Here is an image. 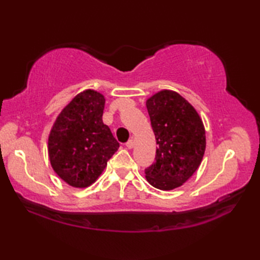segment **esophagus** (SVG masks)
<instances>
[{"mask_svg": "<svg viewBox=\"0 0 260 260\" xmlns=\"http://www.w3.org/2000/svg\"><path fill=\"white\" fill-rule=\"evenodd\" d=\"M134 145H135V142H134L133 140H129L128 142L126 143V147H127V148H129V150H131V148H133V147H134Z\"/></svg>", "mask_w": 260, "mask_h": 260, "instance_id": "esophagus-1", "label": "esophagus"}]
</instances>
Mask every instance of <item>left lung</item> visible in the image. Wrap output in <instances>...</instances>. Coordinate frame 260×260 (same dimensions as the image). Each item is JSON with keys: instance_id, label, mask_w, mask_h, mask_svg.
I'll use <instances>...</instances> for the list:
<instances>
[{"instance_id": "obj_1", "label": "left lung", "mask_w": 260, "mask_h": 260, "mask_svg": "<svg viewBox=\"0 0 260 260\" xmlns=\"http://www.w3.org/2000/svg\"><path fill=\"white\" fill-rule=\"evenodd\" d=\"M156 140L155 162L145 170L152 186L170 191L181 186L200 167L206 129L196 108L173 90L163 89L146 101Z\"/></svg>"}]
</instances>
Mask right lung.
<instances>
[{
	"instance_id": "add662e5",
	"label": "right lung",
	"mask_w": 260,
	"mask_h": 260,
	"mask_svg": "<svg viewBox=\"0 0 260 260\" xmlns=\"http://www.w3.org/2000/svg\"><path fill=\"white\" fill-rule=\"evenodd\" d=\"M104 107V95L86 89L73 98L51 127L49 159L54 172L70 186L91 185L118 150L119 143L103 123Z\"/></svg>"
}]
</instances>
